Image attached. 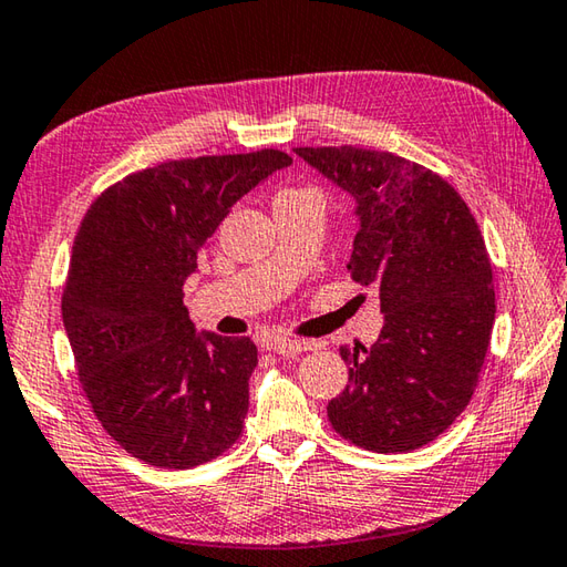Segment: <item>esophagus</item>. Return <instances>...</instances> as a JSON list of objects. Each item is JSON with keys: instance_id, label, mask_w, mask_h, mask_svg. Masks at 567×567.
Returning a JSON list of instances; mask_svg holds the SVG:
<instances>
[{"instance_id": "34e87169", "label": "esophagus", "mask_w": 567, "mask_h": 567, "mask_svg": "<svg viewBox=\"0 0 567 567\" xmlns=\"http://www.w3.org/2000/svg\"><path fill=\"white\" fill-rule=\"evenodd\" d=\"M267 347L272 349L275 354L280 357H295V354H302V352H310L312 344L310 342H300V339H290V337H275L267 342Z\"/></svg>"}]
</instances>
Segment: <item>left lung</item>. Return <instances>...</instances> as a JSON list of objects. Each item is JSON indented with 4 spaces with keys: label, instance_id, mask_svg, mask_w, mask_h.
Masks as SVG:
<instances>
[{
    "label": "left lung",
    "instance_id": "1",
    "mask_svg": "<svg viewBox=\"0 0 567 567\" xmlns=\"http://www.w3.org/2000/svg\"><path fill=\"white\" fill-rule=\"evenodd\" d=\"M354 198L352 277L377 285L384 327L342 347L349 384L327 404L337 434L377 454H406L454 424L488 352L496 292L468 205L419 163L354 146L295 148Z\"/></svg>",
    "mask_w": 567,
    "mask_h": 567
}]
</instances>
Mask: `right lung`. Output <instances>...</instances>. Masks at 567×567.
<instances>
[{"mask_svg":"<svg viewBox=\"0 0 567 567\" xmlns=\"http://www.w3.org/2000/svg\"><path fill=\"white\" fill-rule=\"evenodd\" d=\"M290 163L272 148L166 161L81 220L61 315L91 409L138 461L193 468L240 439L257 347L195 332L183 285L233 205Z\"/></svg>","mask_w":567,"mask_h":567,"instance_id":"right-lung-1","label":"right lung"}]
</instances>
